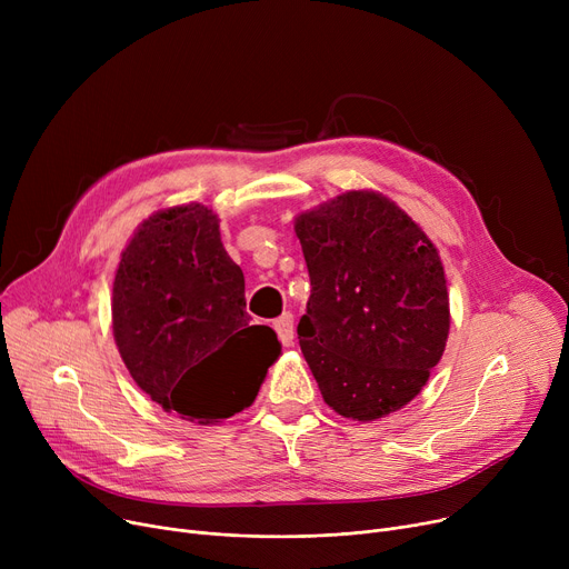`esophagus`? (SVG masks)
I'll use <instances>...</instances> for the list:
<instances>
[{"label": "esophagus", "instance_id": "esophagus-1", "mask_svg": "<svg viewBox=\"0 0 569 569\" xmlns=\"http://www.w3.org/2000/svg\"><path fill=\"white\" fill-rule=\"evenodd\" d=\"M274 330L279 335V341L290 348L292 346V339H295V332H292V316L290 313H283L281 318L274 320Z\"/></svg>", "mask_w": 569, "mask_h": 569}]
</instances>
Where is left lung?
Wrapping results in <instances>:
<instances>
[{"label": "left lung", "mask_w": 569, "mask_h": 569, "mask_svg": "<svg viewBox=\"0 0 569 569\" xmlns=\"http://www.w3.org/2000/svg\"><path fill=\"white\" fill-rule=\"evenodd\" d=\"M311 297L297 325L325 403L357 422L422 392L450 335L445 269L427 232L378 191L295 219Z\"/></svg>", "instance_id": "1"}]
</instances>
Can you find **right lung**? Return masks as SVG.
<instances>
[{
  "label": "right lung",
  "mask_w": 569,
  "mask_h": 569,
  "mask_svg": "<svg viewBox=\"0 0 569 569\" xmlns=\"http://www.w3.org/2000/svg\"><path fill=\"white\" fill-rule=\"evenodd\" d=\"M244 274L219 217L191 202L138 226L112 283V335L149 399L196 425L249 408L279 355L272 327L251 325Z\"/></svg>",
  "instance_id": "obj_1"
}]
</instances>
